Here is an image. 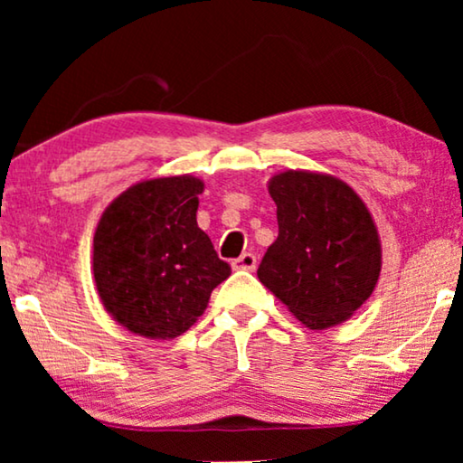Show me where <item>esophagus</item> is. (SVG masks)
I'll list each match as a JSON object with an SVG mask.
<instances>
[{
  "instance_id": "34e87169",
  "label": "esophagus",
  "mask_w": 463,
  "mask_h": 463,
  "mask_svg": "<svg viewBox=\"0 0 463 463\" xmlns=\"http://www.w3.org/2000/svg\"><path fill=\"white\" fill-rule=\"evenodd\" d=\"M232 268L236 269V271H252V269L257 268V257L250 255V252H244V255H240L238 259H233Z\"/></svg>"
}]
</instances>
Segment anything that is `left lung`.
<instances>
[{"instance_id": "8db88e82", "label": "left lung", "mask_w": 463, "mask_h": 463, "mask_svg": "<svg viewBox=\"0 0 463 463\" xmlns=\"http://www.w3.org/2000/svg\"><path fill=\"white\" fill-rule=\"evenodd\" d=\"M278 238L257 276L309 331L350 320L382 274V240L363 198L339 176L282 170L268 181Z\"/></svg>"}]
</instances>
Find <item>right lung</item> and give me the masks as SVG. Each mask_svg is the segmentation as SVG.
<instances>
[{"instance_id": "1", "label": "right lung", "mask_w": 463, "mask_h": 463, "mask_svg": "<svg viewBox=\"0 0 463 463\" xmlns=\"http://www.w3.org/2000/svg\"><path fill=\"white\" fill-rule=\"evenodd\" d=\"M194 175L151 176L130 185L100 214L92 278L105 312L145 339H175L204 314L232 269L198 227Z\"/></svg>"}]
</instances>
